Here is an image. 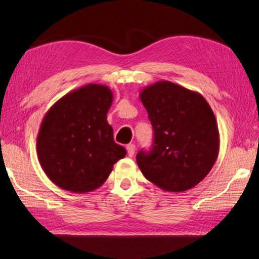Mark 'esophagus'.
Here are the masks:
<instances>
[{"mask_svg":"<svg viewBox=\"0 0 259 259\" xmlns=\"http://www.w3.org/2000/svg\"><path fill=\"white\" fill-rule=\"evenodd\" d=\"M135 151H136V146L134 144H130L126 146V152H128L129 157H133L135 155Z\"/></svg>","mask_w":259,"mask_h":259,"instance_id":"obj_1","label":"esophagus"}]
</instances>
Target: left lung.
I'll return each mask as SVG.
<instances>
[{
  "mask_svg": "<svg viewBox=\"0 0 259 259\" xmlns=\"http://www.w3.org/2000/svg\"><path fill=\"white\" fill-rule=\"evenodd\" d=\"M140 100L153 128L152 149L137 155L146 179L170 192L199 184L219 152L218 125L206 99L170 81H158L140 92Z\"/></svg>",
  "mask_w": 259,
  "mask_h": 259,
  "instance_id": "8db88e82",
  "label": "left lung"
}]
</instances>
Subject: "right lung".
Listing matches in <instances>:
<instances>
[{"label": "right lung", "instance_id": "right-lung-1", "mask_svg": "<svg viewBox=\"0 0 259 259\" xmlns=\"http://www.w3.org/2000/svg\"><path fill=\"white\" fill-rule=\"evenodd\" d=\"M112 101L109 87L89 83L67 93L46 113L37 134V158L60 188L79 194L95 190L126 155L107 121Z\"/></svg>", "mask_w": 259, "mask_h": 259}]
</instances>
